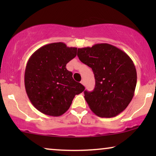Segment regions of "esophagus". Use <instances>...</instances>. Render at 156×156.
Masks as SVG:
<instances>
[{
	"label": "esophagus",
	"instance_id": "obj_1",
	"mask_svg": "<svg viewBox=\"0 0 156 156\" xmlns=\"http://www.w3.org/2000/svg\"><path fill=\"white\" fill-rule=\"evenodd\" d=\"M81 83H82V84L84 85V86H85V81L84 80H82V81H81Z\"/></svg>",
	"mask_w": 156,
	"mask_h": 156
}]
</instances>
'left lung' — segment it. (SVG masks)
<instances>
[{
  "label": "left lung",
  "instance_id": "left-lung-1",
  "mask_svg": "<svg viewBox=\"0 0 156 156\" xmlns=\"http://www.w3.org/2000/svg\"><path fill=\"white\" fill-rule=\"evenodd\" d=\"M77 56L94 74V89L84 91L90 109L102 118L121 114L133 99L137 82L132 59L123 51L107 43L78 48Z\"/></svg>",
  "mask_w": 156,
  "mask_h": 156
}]
</instances>
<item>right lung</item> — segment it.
<instances>
[{
	"instance_id": "right-lung-1",
	"label": "right lung",
	"mask_w": 156,
	"mask_h": 156,
	"mask_svg": "<svg viewBox=\"0 0 156 156\" xmlns=\"http://www.w3.org/2000/svg\"><path fill=\"white\" fill-rule=\"evenodd\" d=\"M76 48L55 42L41 47L27 61L25 91L32 104L42 114L61 116L69 109L75 95L84 90L66 68L76 56Z\"/></svg>"
}]
</instances>
